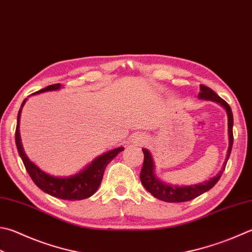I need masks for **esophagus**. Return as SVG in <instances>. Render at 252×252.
<instances>
[{
	"instance_id": "34e87169",
	"label": "esophagus",
	"mask_w": 252,
	"mask_h": 252,
	"mask_svg": "<svg viewBox=\"0 0 252 252\" xmlns=\"http://www.w3.org/2000/svg\"><path fill=\"white\" fill-rule=\"evenodd\" d=\"M134 142H136V144H144V142H146V137L137 135L134 137Z\"/></svg>"
}]
</instances>
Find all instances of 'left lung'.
<instances>
[{"instance_id": "left-lung-1", "label": "left lung", "mask_w": 252, "mask_h": 252, "mask_svg": "<svg viewBox=\"0 0 252 252\" xmlns=\"http://www.w3.org/2000/svg\"><path fill=\"white\" fill-rule=\"evenodd\" d=\"M201 92L198 94V97L202 99H207V101H213L225 108L227 112V116H228V136H229V148L227 151L226 161L222 165L221 170L220 171L216 177L212 178L208 181L203 183L194 184V185H188V187H178V185H169L165 184L162 181H160L158 178L155 175V164L154 160L151 158L150 153L147 149H142L144 153V163H142V168L140 171V181L144 185L147 191L153 194V196L157 197L158 200L169 202V203H180V202H188L191 201L193 198L200 196L201 194L207 192L211 189L214 185L218 182L220 179L222 172L226 168L227 160L229 159V156L232 148V142H234V135H232V125H234V118H232V112L231 108L228 105V103L224 101L220 96L213 91L206 85H200Z\"/></svg>"}]
</instances>
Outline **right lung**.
<instances>
[{"label":"right lung","mask_w":252,"mask_h":252,"mask_svg":"<svg viewBox=\"0 0 252 252\" xmlns=\"http://www.w3.org/2000/svg\"><path fill=\"white\" fill-rule=\"evenodd\" d=\"M61 88L60 83L49 85L42 90H39L35 93H32V95L35 94H39L42 92L47 91H55V90H59ZM26 99H24L22 103L21 110L18 111L17 115V125H16V131H15V142L16 147L20 154L21 158L23 160V163L25 165L28 174L32 178V181L39 188L41 191L49 194V195L61 198V200H69V201H79L84 200L92 196L94 193L96 192L99 184L102 182L104 170H105L106 165L111 162V161L115 158V157L124 150L123 147L120 148L113 149L107 151L102 156L97 157L96 159H94L91 163H90L87 168L83 169L81 172H79L71 177L65 178H58V177H52V175L47 174L44 171H41L37 167L35 163H32V161L28 159L25 151L23 149L22 142H21V136H20V117L22 107L25 104Z\"/></svg>","instance_id":"right-lung-1"}]
</instances>
